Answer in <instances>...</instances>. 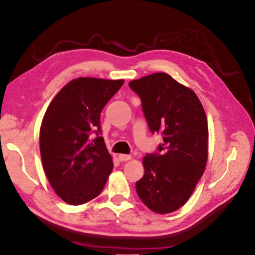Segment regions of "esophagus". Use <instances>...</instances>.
Instances as JSON below:
<instances>
[{"label": "esophagus", "mask_w": 255, "mask_h": 255, "mask_svg": "<svg viewBox=\"0 0 255 255\" xmlns=\"http://www.w3.org/2000/svg\"><path fill=\"white\" fill-rule=\"evenodd\" d=\"M119 161L120 162H126V161H129V159L131 158L130 155H126V154H119Z\"/></svg>", "instance_id": "obj_1"}]
</instances>
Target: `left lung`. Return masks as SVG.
<instances>
[{
	"label": "left lung",
	"instance_id": "1",
	"mask_svg": "<svg viewBox=\"0 0 255 255\" xmlns=\"http://www.w3.org/2000/svg\"><path fill=\"white\" fill-rule=\"evenodd\" d=\"M141 100L152 133L163 143L143 158L144 176L136 192L157 214L178 210L192 195L208 157V125L196 93L166 73H155L129 82Z\"/></svg>",
	"mask_w": 255,
	"mask_h": 255
}]
</instances>
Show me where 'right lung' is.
Returning a JSON list of instances; mask_svg holds the SVG:
<instances>
[{"label":"right lung","mask_w":255,"mask_h":255,"mask_svg":"<svg viewBox=\"0 0 255 255\" xmlns=\"http://www.w3.org/2000/svg\"><path fill=\"white\" fill-rule=\"evenodd\" d=\"M123 80L79 77L57 93L40 127L45 173L59 198L82 205L100 195L114 167L100 135L101 111Z\"/></svg>","instance_id":"obj_1"}]
</instances>
